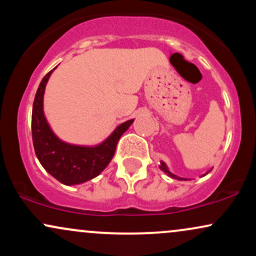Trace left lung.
Segmentation results:
<instances>
[{
  "instance_id": "left-lung-1",
  "label": "left lung",
  "mask_w": 256,
  "mask_h": 256,
  "mask_svg": "<svg viewBox=\"0 0 256 256\" xmlns=\"http://www.w3.org/2000/svg\"><path fill=\"white\" fill-rule=\"evenodd\" d=\"M160 170H162L164 172L166 173L167 176H168V177H171V178H174V179H179V180H188V179H185V178H180V177H177V176L176 174H173V173H171L168 171V167L166 166V164L164 162V161H160ZM204 176H206V174H204Z\"/></svg>"
}]
</instances>
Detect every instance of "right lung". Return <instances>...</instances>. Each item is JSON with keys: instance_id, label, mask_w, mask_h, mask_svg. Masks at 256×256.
Returning a JSON list of instances; mask_svg holds the SVG:
<instances>
[{"instance_id": "add662e5", "label": "right lung", "mask_w": 256, "mask_h": 256, "mask_svg": "<svg viewBox=\"0 0 256 256\" xmlns=\"http://www.w3.org/2000/svg\"><path fill=\"white\" fill-rule=\"evenodd\" d=\"M54 70L44 76L34 96L31 122L34 152L44 170L60 183L82 184L98 177L108 166L116 152L118 140L130 128L134 119L120 124L110 137L98 146H76L61 140L52 132L43 112L44 90Z\"/></svg>"}]
</instances>
